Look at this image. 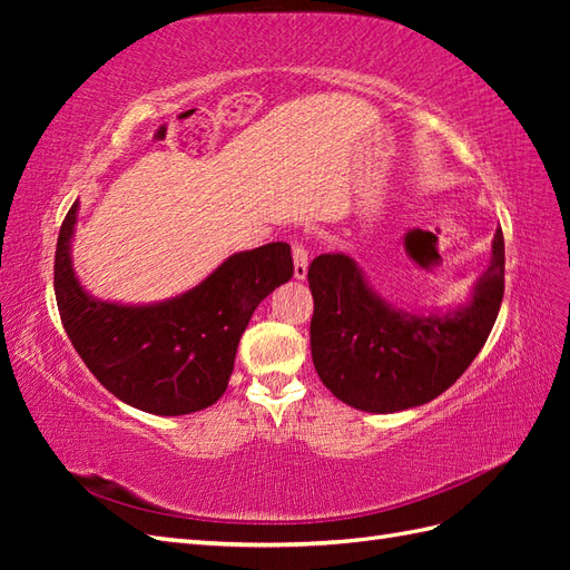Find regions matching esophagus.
Listing matches in <instances>:
<instances>
[{
    "label": "esophagus",
    "mask_w": 570,
    "mask_h": 570,
    "mask_svg": "<svg viewBox=\"0 0 570 570\" xmlns=\"http://www.w3.org/2000/svg\"><path fill=\"white\" fill-rule=\"evenodd\" d=\"M292 258H295V278L304 281L308 273V252L302 243H297V239H295V245H292Z\"/></svg>",
    "instance_id": "1"
}]
</instances>
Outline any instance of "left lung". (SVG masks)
<instances>
[{"mask_svg":"<svg viewBox=\"0 0 570 570\" xmlns=\"http://www.w3.org/2000/svg\"><path fill=\"white\" fill-rule=\"evenodd\" d=\"M306 278L323 385L354 409L394 413L452 387L488 342L504 297V235L497 230L471 304L454 314L421 316L383 302L344 254L316 256Z\"/></svg>","mask_w":570,"mask_h":570,"instance_id":"1","label":"left lung"}]
</instances>
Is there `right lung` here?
Listing matches in <instances>:
<instances>
[{
    "instance_id": "add662e5",
    "label": "right lung",
    "mask_w": 570,
    "mask_h": 570,
    "mask_svg": "<svg viewBox=\"0 0 570 570\" xmlns=\"http://www.w3.org/2000/svg\"><path fill=\"white\" fill-rule=\"evenodd\" d=\"M78 202L68 209L55 256V295L76 352L120 402L157 416H183L220 400L239 337L271 292L295 273L287 243L226 258L185 295L149 306L92 299L71 266Z\"/></svg>"
}]
</instances>
